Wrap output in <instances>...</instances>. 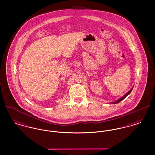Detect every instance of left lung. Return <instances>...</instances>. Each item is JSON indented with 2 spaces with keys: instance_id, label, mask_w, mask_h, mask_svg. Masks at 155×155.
<instances>
[{
  "instance_id": "left-lung-1",
  "label": "left lung",
  "mask_w": 155,
  "mask_h": 155,
  "mask_svg": "<svg viewBox=\"0 0 155 155\" xmlns=\"http://www.w3.org/2000/svg\"><path fill=\"white\" fill-rule=\"evenodd\" d=\"M133 87L131 89L127 94H125V95H124L123 96H122L121 97H120V99H118V100H117L116 101H114V102H111V103H111V104H116V103H118V102H121V101H123L124 99H125V97H127V96H128L131 92V91H132V90H133Z\"/></svg>"
}]
</instances>
